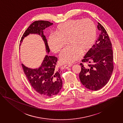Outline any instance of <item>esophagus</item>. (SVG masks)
Returning a JSON list of instances; mask_svg holds the SVG:
<instances>
[{"mask_svg":"<svg viewBox=\"0 0 123 123\" xmlns=\"http://www.w3.org/2000/svg\"><path fill=\"white\" fill-rule=\"evenodd\" d=\"M72 66V65H71V64H69V65H65L64 66V68H69L71 67Z\"/></svg>","mask_w":123,"mask_h":123,"instance_id":"esophagus-1","label":"esophagus"}]
</instances>
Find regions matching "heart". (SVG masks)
I'll return each mask as SVG.
<instances>
[{
    "label": "heart",
    "instance_id": "heart-1",
    "mask_svg": "<svg viewBox=\"0 0 123 123\" xmlns=\"http://www.w3.org/2000/svg\"><path fill=\"white\" fill-rule=\"evenodd\" d=\"M97 26L89 18L69 20L58 25L55 33L48 37L49 49L54 53H59L68 40L69 46L59 55L63 63H71L79 59L83 52L91 49L97 38Z\"/></svg>",
    "mask_w": 123,
    "mask_h": 123
}]
</instances>
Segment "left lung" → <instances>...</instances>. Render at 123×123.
<instances>
[{
	"mask_svg": "<svg viewBox=\"0 0 123 123\" xmlns=\"http://www.w3.org/2000/svg\"><path fill=\"white\" fill-rule=\"evenodd\" d=\"M100 34L92 48L82 60L89 63L86 67L80 63L81 70L79 78L87 89L97 91L103 88L109 81L114 69L112 43L106 31L98 22Z\"/></svg>",
	"mask_w": 123,
	"mask_h": 123,
	"instance_id": "1",
	"label": "left lung"
}]
</instances>
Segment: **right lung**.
I'll use <instances>...</instances> for the list:
<instances>
[{
	"label": "right lung",
	"instance_id": "right-lung-1",
	"mask_svg": "<svg viewBox=\"0 0 123 123\" xmlns=\"http://www.w3.org/2000/svg\"><path fill=\"white\" fill-rule=\"evenodd\" d=\"M53 24L52 23L45 20L34 22L25 31L20 43H21L24 37L30 34H38L42 37L47 52L49 54L50 50L47 40L43 34V30ZM57 61V58L56 57L46 55L41 66L38 68H29L22 64L23 71L29 83L36 92L43 97H54L62 88V80L60 77L62 72L56 67Z\"/></svg>",
	"mask_w": 123,
	"mask_h": 123
}]
</instances>
